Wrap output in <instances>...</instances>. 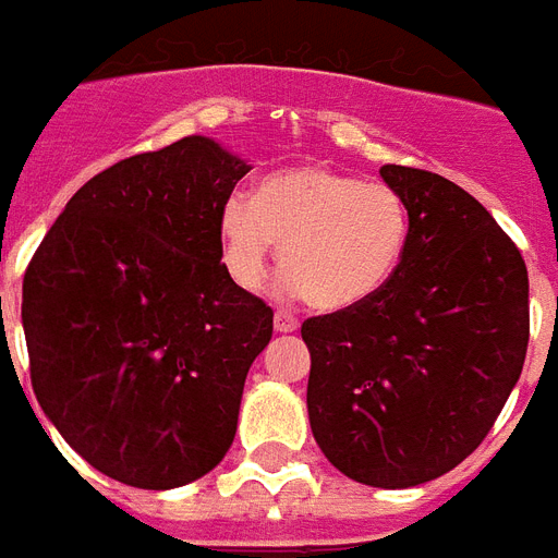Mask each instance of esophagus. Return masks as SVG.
Here are the masks:
<instances>
[{
    "label": "esophagus",
    "instance_id": "1",
    "mask_svg": "<svg viewBox=\"0 0 558 558\" xmlns=\"http://www.w3.org/2000/svg\"><path fill=\"white\" fill-rule=\"evenodd\" d=\"M274 328L279 333H291L300 328V319L291 314V311H276L274 314Z\"/></svg>",
    "mask_w": 558,
    "mask_h": 558
}]
</instances>
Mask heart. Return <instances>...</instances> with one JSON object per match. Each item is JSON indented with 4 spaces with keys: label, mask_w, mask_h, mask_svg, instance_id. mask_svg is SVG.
<instances>
[{
    "label": "heart",
    "mask_w": 558,
    "mask_h": 558,
    "mask_svg": "<svg viewBox=\"0 0 558 558\" xmlns=\"http://www.w3.org/2000/svg\"><path fill=\"white\" fill-rule=\"evenodd\" d=\"M409 227V204L395 186L311 163L265 178L253 202L230 198L218 235L227 274L244 291L265 284L276 242L282 270L311 305L345 311L391 282Z\"/></svg>",
    "instance_id": "1"
}]
</instances>
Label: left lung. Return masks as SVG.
<instances>
[{
  "mask_svg": "<svg viewBox=\"0 0 558 558\" xmlns=\"http://www.w3.org/2000/svg\"><path fill=\"white\" fill-rule=\"evenodd\" d=\"M409 204L398 274L363 305L311 316L307 417L325 458L368 487L438 478L487 438L530 340L527 267L466 190L386 163Z\"/></svg>",
  "mask_w": 558,
  "mask_h": 558,
  "instance_id": "8db88e82",
  "label": "left lung"
}]
</instances>
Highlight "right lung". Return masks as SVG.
I'll return each mask as SVG.
<instances>
[{"mask_svg": "<svg viewBox=\"0 0 558 558\" xmlns=\"http://www.w3.org/2000/svg\"><path fill=\"white\" fill-rule=\"evenodd\" d=\"M251 167L209 137L118 160L80 186L22 282L31 386L102 475L172 489L235 438L274 311L230 279L218 221Z\"/></svg>", "mask_w": 558, "mask_h": 558, "instance_id": "add662e5", "label": "right lung"}]
</instances>
